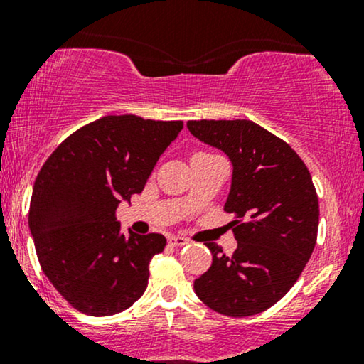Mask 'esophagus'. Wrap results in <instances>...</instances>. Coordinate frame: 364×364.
I'll list each match as a JSON object with an SVG mask.
<instances>
[{
	"instance_id": "34e87169",
	"label": "esophagus",
	"mask_w": 364,
	"mask_h": 364,
	"mask_svg": "<svg viewBox=\"0 0 364 364\" xmlns=\"http://www.w3.org/2000/svg\"><path fill=\"white\" fill-rule=\"evenodd\" d=\"M168 241H169V245H173V246H185V245H188L186 237L176 236V235H171V236L168 237Z\"/></svg>"
}]
</instances>
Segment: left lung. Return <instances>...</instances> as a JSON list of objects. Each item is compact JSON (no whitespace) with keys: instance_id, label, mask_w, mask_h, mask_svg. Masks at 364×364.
Wrapping results in <instances>:
<instances>
[{"instance_id":"obj_1","label":"left lung","mask_w":364,"mask_h":364,"mask_svg":"<svg viewBox=\"0 0 364 364\" xmlns=\"http://www.w3.org/2000/svg\"><path fill=\"white\" fill-rule=\"evenodd\" d=\"M186 127L231 159L224 210L236 215L237 241L231 257L207 243L212 265L195 279V292L220 315H257L286 296L315 248L320 210L311 174L286 141L253 121L200 119Z\"/></svg>"}]
</instances>
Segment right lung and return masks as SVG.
<instances>
[{"label": "right lung", "instance_id": "1", "mask_svg": "<svg viewBox=\"0 0 364 364\" xmlns=\"http://www.w3.org/2000/svg\"><path fill=\"white\" fill-rule=\"evenodd\" d=\"M183 121L104 116L63 140L37 174L28 228L41 269L78 311L109 316L147 289L166 237L121 235L116 208L141 193Z\"/></svg>", "mask_w": 364, "mask_h": 364}]
</instances>
